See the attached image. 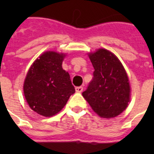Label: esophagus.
<instances>
[{
    "label": "esophagus",
    "mask_w": 154,
    "mask_h": 154,
    "mask_svg": "<svg viewBox=\"0 0 154 154\" xmlns=\"http://www.w3.org/2000/svg\"><path fill=\"white\" fill-rule=\"evenodd\" d=\"M75 89H76V92H77V93H82V92L83 91V87L77 86L75 88Z\"/></svg>",
    "instance_id": "1"
}]
</instances>
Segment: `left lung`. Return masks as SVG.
Instances as JSON below:
<instances>
[{
	"instance_id": "obj_1",
	"label": "left lung",
	"mask_w": 154,
	"mask_h": 154,
	"mask_svg": "<svg viewBox=\"0 0 154 154\" xmlns=\"http://www.w3.org/2000/svg\"><path fill=\"white\" fill-rule=\"evenodd\" d=\"M89 57L94 68V77L82 96L100 117H117L129 102L126 72L117 57L106 49H98Z\"/></svg>"
}]
</instances>
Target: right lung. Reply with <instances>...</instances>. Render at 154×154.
I'll use <instances>...</instances> for the list:
<instances>
[{
	"mask_svg": "<svg viewBox=\"0 0 154 154\" xmlns=\"http://www.w3.org/2000/svg\"><path fill=\"white\" fill-rule=\"evenodd\" d=\"M65 55L45 52L30 67L24 83L26 101L34 112L52 117L75 93L69 72L62 69Z\"/></svg>",
	"mask_w": 154,
	"mask_h": 154,
	"instance_id": "1",
	"label": "right lung"
}]
</instances>
